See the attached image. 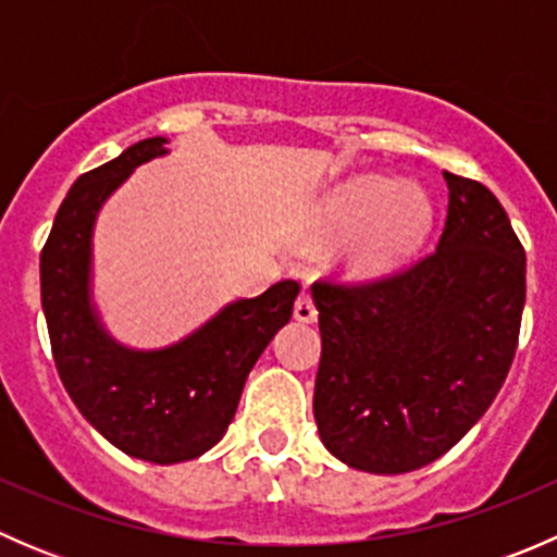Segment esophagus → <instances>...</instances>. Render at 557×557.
<instances>
[{
    "mask_svg": "<svg viewBox=\"0 0 557 557\" xmlns=\"http://www.w3.org/2000/svg\"><path fill=\"white\" fill-rule=\"evenodd\" d=\"M294 318L301 320V323H312V320L318 318V307H314L312 296L307 294V290H301L299 299H296V305H294Z\"/></svg>",
    "mask_w": 557,
    "mask_h": 557,
    "instance_id": "1",
    "label": "esophagus"
}]
</instances>
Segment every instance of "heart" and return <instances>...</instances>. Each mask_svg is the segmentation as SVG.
<instances>
[{
	"mask_svg": "<svg viewBox=\"0 0 557 557\" xmlns=\"http://www.w3.org/2000/svg\"><path fill=\"white\" fill-rule=\"evenodd\" d=\"M323 223L331 228H369L380 223L367 252L387 258L412 247L431 223L423 194L385 177H367L347 185L325 207Z\"/></svg>",
	"mask_w": 557,
	"mask_h": 557,
	"instance_id": "1",
	"label": "heart"
}]
</instances>
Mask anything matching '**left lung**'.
Wrapping results in <instances>:
<instances>
[{"label": "left lung", "mask_w": 557, "mask_h": 557, "mask_svg": "<svg viewBox=\"0 0 557 557\" xmlns=\"http://www.w3.org/2000/svg\"><path fill=\"white\" fill-rule=\"evenodd\" d=\"M440 245L385 277L312 283L314 423L347 466L407 474L458 445L518 350L525 250L496 196L445 172Z\"/></svg>", "instance_id": "left-lung-1"}]
</instances>
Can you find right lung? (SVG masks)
<instances>
[{
  "mask_svg": "<svg viewBox=\"0 0 557 557\" xmlns=\"http://www.w3.org/2000/svg\"><path fill=\"white\" fill-rule=\"evenodd\" d=\"M164 143L143 139L81 174L39 256L50 350L66 393L117 450L161 466L199 458L223 440L252 363L290 320L301 288L296 280H280L164 350H126L104 334L88 299L94 221L134 166L166 153Z\"/></svg>",
  "mask_w": 557,
  "mask_h": 557,
  "instance_id": "obj_1",
  "label": "right lung"
}]
</instances>
